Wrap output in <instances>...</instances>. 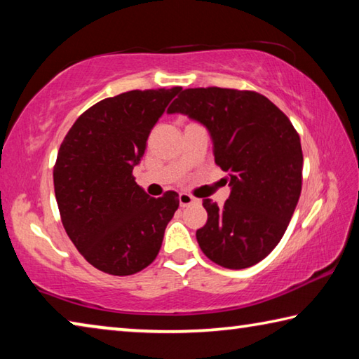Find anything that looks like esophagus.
I'll list each match as a JSON object with an SVG mask.
<instances>
[{
  "label": "esophagus",
  "mask_w": 359,
  "mask_h": 359,
  "mask_svg": "<svg viewBox=\"0 0 359 359\" xmlns=\"http://www.w3.org/2000/svg\"><path fill=\"white\" fill-rule=\"evenodd\" d=\"M194 203V198L191 194H187V193H180L179 194V204L180 208H187V205H190Z\"/></svg>",
  "instance_id": "34e87169"
}]
</instances>
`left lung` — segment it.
Returning <instances> with one entry per match:
<instances>
[{
  "label": "left lung",
  "instance_id": "8db88e82",
  "mask_svg": "<svg viewBox=\"0 0 359 359\" xmlns=\"http://www.w3.org/2000/svg\"><path fill=\"white\" fill-rule=\"evenodd\" d=\"M209 130L215 163L228 172L222 208L204 199L208 223L196 231L210 261L228 269L259 263L283 238L302 187L301 139L266 96L234 88H187L168 109Z\"/></svg>",
  "mask_w": 359,
  "mask_h": 359
}]
</instances>
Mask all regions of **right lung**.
<instances>
[{
  "instance_id": "obj_1",
  "label": "right lung",
  "mask_w": 359,
  "mask_h": 359,
  "mask_svg": "<svg viewBox=\"0 0 359 359\" xmlns=\"http://www.w3.org/2000/svg\"><path fill=\"white\" fill-rule=\"evenodd\" d=\"M180 90H131L96 102L60 145L53 187L62 223L82 257L106 274L131 276L147 267L179 208L175 191L150 198L133 168Z\"/></svg>"
}]
</instances>
